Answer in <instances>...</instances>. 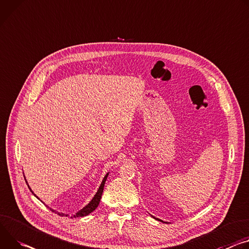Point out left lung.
I'll return each instance as SVG.
<instances>
[{"mask_svg": "<svg viewBox=\"0 0 249 249\" xmlns=\"http://www.w3.org/2000/svg\"><path fill=\"white\" fill-rule=\"evenodd\" d=\"M152 216H153V215H152ZM153 218H155V219H157V220H160V221H162V222H164V221H163V220H162V219H160V218H156V217H154V216H153Z\"/></svg>", "mask_w": 249, "mask_h": 249, "instance_id": "obj_1", "label": "left lung"}]
</instances>
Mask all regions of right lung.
I'll return each instance as SVG.
<instances>
[{"label": "right lung", "mask_w": 249, "mask_h": 249, "mask_svg": "<svg viewBox=\"0 0 249 249\" xmlns=\"http://www.w3.org/2000/svg\"><path fill=\"white\" fill-rule=\"evenodd\" d=\"M108 175H109V173H107L106 175H105V177L103 178V179H102V183H101V185L99 186V189H98V191L96 192V194L94 195V196L92 197V199L89 201V203H87V205L83 208V209H81L79 212H77L73 216H71V217H79V216H85V215H88L89 213H91L93 211H95V209L98 207V205H99V202H100V199H101V196H102V193H103V189H104V185H105V182H106V179H107V177H108ZM27 182V180H26ZM28 183V182H27ZM28 187L30 188V186H29V184H28ZM30 190H31V192L34 194V192L32 191V189L30 188ZM35 195V194H34ZM35 196L36 197H37L36 195H35ZM38 198V197H37ZM39 199V198H38ZM52 212H53V213H57L58 215H60V216H69V214H65V213H58V212H55L54 210H53V209H50Z\"/></svg>", "instance_id": "add662e5"}]
</instances>
